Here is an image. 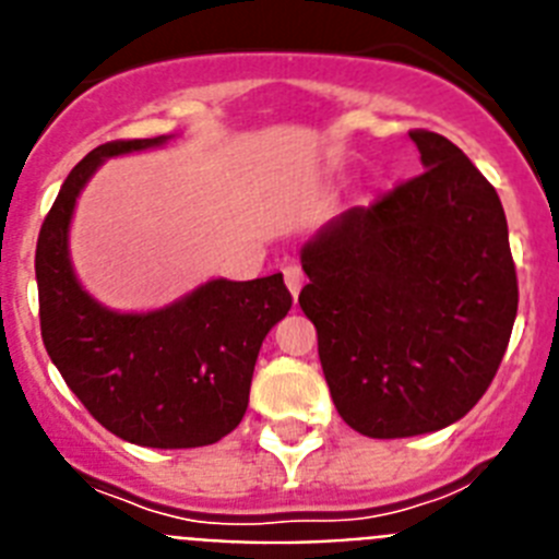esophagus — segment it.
<instances>
[{
    "label": "esophagus",
    "instance_id": "esophagus-1",
    "mask_svg": "<svg viewBox=\"0 0 559 559\" xmlns=\"http://www.w3.org/2000/svg\"><path fill=\"white\" fill-rule=\"evenodd\" d=\"M284 281H286V289L293 293V298H298L300 286H304V270L298 264H286L284 266Z\"/></svg>",
    "mask_w": 559,
    "mask_h": 559
}]
</instances>
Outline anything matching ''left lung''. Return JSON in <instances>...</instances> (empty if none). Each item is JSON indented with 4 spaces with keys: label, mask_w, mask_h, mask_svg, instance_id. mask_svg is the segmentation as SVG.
Masks as SVG:
<instances>
[{
    "label": "left lung",
    "mask_w": 559,
    "mask_h": 559,
    "mask_svg": "<svg viewBox=\"0 0 559 559\" xmlns=\"http://www.w3.org/2000/svg\"><path fill=\"white\" fill-rule=\"evenodd\" d=\"M425 174L348 207L300 250L334 407L371 439L453 425L481 400L518 314L503 205L459 145L411 132Z\"/></svg>",
    "instance_id": "left-lung-1"
}]
</instances>
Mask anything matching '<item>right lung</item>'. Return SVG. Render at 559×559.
I'll return each mask as SVG.
<instances>
[{
    "instance_id": "add662e5",
    "label": "right lung",
    "mask_w": 559,
    "mask_h": 559,
    "mask_svg": "<svg viewBox=\"0 0 559 559\" xmlns=\"http://www.w3.org/2000/svg\"><path fill=\"white\" fill-rule=\"evenodd\" d=\"M168 140H115L72 168L38 233L36 281L45 348L72 394L123 441L182 450L213 444L239 425L261 343L293 295L281 273L205 281L152 312H118L86 293L70 259L78 197L109 157Z\"/></svg>"
}]
</instances>
